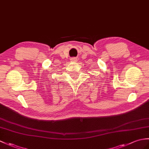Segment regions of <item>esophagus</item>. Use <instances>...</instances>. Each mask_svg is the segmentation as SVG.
I'll return each mask as SVG.
<instances>
[{"instance_id": "obj_1", "label": "esophagus", "mask_w": 149, "mask_h": 149, "mask_svg": "<svg viewBox=\"0 0 149 149\" xmlns=\"http://www.w3.org/2000/svg\"><path fill=\"white\" fill-rule=\"evenodd\" d=\"M70 60H71L72 62H75H75H77V58L73 57V58H70Z\"/></svg>"}]
</instances>
